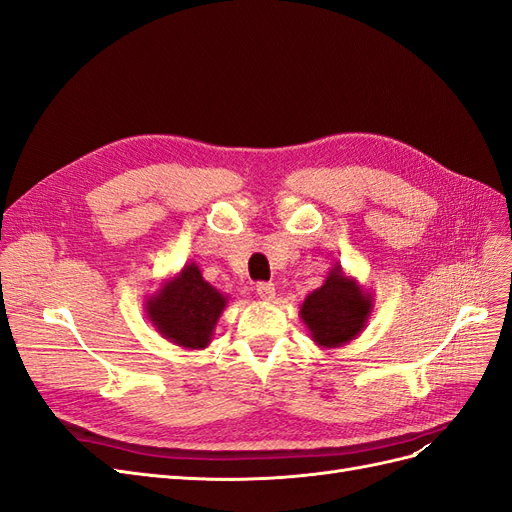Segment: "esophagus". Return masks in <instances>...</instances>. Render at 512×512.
I'll use <instances>...</instances> for the list:
<instances>
[{
	"instance_id": "1",
	"label": "esophagus",
	"mask_w": 512,
	"mask_h": 512,
	"mask_svg": "<svg viewBox=\"0 0 512 512\" xmlns=\"http://www.w3.org/2000/svg\"><path fill=\"white\" fill-rule=\"evenodd\" d=\"M256 294L262 301H273L275 299V286L271 282H260V284H256Z\"/></svg>"
}]
</instances>
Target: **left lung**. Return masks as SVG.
Listing matches in <instances>:
<instances>
[{
    "instance_id": "1",
    "label": "left lung",
    "mask_w": 512,
    "mask_h": 512,
    "mask_svg": "<svg viewBox=\"0 0 512 512\" xmlns=\"http://www.w3.org/2000/svg\"><path fill=\"white\" fill-rule=\"evenodd\" d=\"M374 312V292L335 265L320 288L301 303V320L312 342L324 350L342 348L359 337Z\"/></svg>"
}]
</instances>
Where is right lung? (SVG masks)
<instances>
[{
  "mask_svg": "<svg viewBox=\"0 0 512 512\" xmlns=\"http://www.w3.org/2000/svg\"><path fill=\"white\" fill-rule=\"evenodd\" d=\"M226 303V294L205 280L196 262H188L145 299V316L170 344L203 350L211 344Z\"/></svg>",
  "mask_w": 512,
  "mask_h": 512,
  "instance_id": "1",
  "label": "right lung"
}]
</instances>
